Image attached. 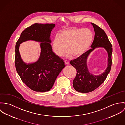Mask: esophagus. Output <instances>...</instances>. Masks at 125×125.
<instances>
[{
    "mask_svg": "<svg viewBox=\"0 0 125 125\" xmlns=\"http://www.w3.org/2000/svg\"><path fill=\"white\" fill-rule=\"evenodd\" d=\"M64 62H65V63L66 65H68V64H69V62L68 61H67V60L64 61Z\"/></svg>",
    "mask_w": 125,
    "mask_h": 125,
    "instance_id": "34e87169",
    "label": "esophagus"
}]
</instances>
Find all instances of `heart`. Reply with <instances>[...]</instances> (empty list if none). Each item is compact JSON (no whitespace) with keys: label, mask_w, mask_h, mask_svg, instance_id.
Wrapping results in <instances>:
<instances>
[{"label":"heart","mask_w":125,"mask_h":125,"mask_svg":"<svg viewBox=\"0 0 125 125\" xmlns=\"http://www.w3.org/2000/svg\"><path fill=\"white\" fill-rule=\"evenodd\" d=\"M93 39V34L89 29L73 28L61 32L54 38L52 47L55 53L59 57L62 56L68 50L67 57L73 55L78 58L88 51Z\"/></svg>","instance_id":"b5f03b06"}]
</instances>
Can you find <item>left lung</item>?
Returning a JSON list of instances; mask_svg holds the SVG:
<instances>
[{
  "label": "left lung",
  "mask_w": 125,
  "mask_h": 125,
  "mask_svg": "<svg viewBox=\"0 0 125 125\" xmlns=\"http://www.w3.org/2000/svg\"><path fill=\"white\" fill-rule=\"evenodd\" d=\"M92 25L95 35L91 46V49L82 56L70 61V64L76 69V75L73 81V87L77 91L88 93L98 88L105 81L111 70L112 65V46L105 32L96 24ZM104 48L108 54V63L107 69L100 75H94L89 71L87 60L91 52L95 48Z\"/></svg>",
  "instance_id": "1"
}]
</instances>
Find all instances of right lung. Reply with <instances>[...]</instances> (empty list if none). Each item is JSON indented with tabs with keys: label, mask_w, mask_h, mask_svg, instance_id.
Wrapping results in <instances>:
<instances>
[{
	"label": "right lung",
	"mask_w": 125,
	"mask_h": 125,
	"mask_svg": "<svg viewBox=\"0 0 125 125\" xmlns=\"http://www.w3.org/2000/svg\"><path fill=\"white\" fill-rule=\"evenodd\" d=\"M55 26L53 23H35L23 31L16 43V71L22 82L35 91H49L60 73L65 66L64 61L54 52L51 45V34ZM28 40L41 42L40 56L33 63H25L19 52L20 44Z\"/></svg>",
	"instance_id": "add662e5"
}]
</instances>
